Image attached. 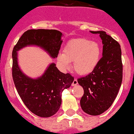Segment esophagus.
<instances>
[{
    "label": "esophagus",
    "instance_id": "esophagus-1",
    "mask_svg": "<svg viewBox=\"0 0 134 134\" xmlns=\"http://www.w3.org/2000/svg\"><path fill=\"white\" fill-rule=\"evenodd\" d=\"M77 84H78V81H77L76 79H75L74 80L73 82L72 83V86H76Z\"/></svg>",
    "mask_w": 134,
    "mask_h": 134
}]
</instances>
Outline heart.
<instances>
[{"mask_svg": "<svg viewBox=\"0 0 134 134\" xmlns=\"http://www.w3.org/2000/svg\"><path fill=\"white\" fill-rule=\"evenodd\" d=\"M102 49L96 41L84 38L70 40L58 54V62L62 67L67 69L73 61V69L78 75H87L93 72L99 64Z\"/></svg>", "mask_w": 134, "mask_h": 134, "instance_id": "b5f03b06", "label": "heart"}]
</instances>
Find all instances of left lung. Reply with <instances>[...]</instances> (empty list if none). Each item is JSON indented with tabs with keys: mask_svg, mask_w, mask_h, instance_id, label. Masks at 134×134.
Segmentation results:
<instances>
[{
	"mask_svg": "<svg viewBox=\"0 0 134 134\" xmlns=\"http://www.w3.org/2000/svg\"><path fill=\"white\" fill-rule=\"evenodd\" d=\"M91 32L98 34L102 40V57L95 70L78 78V82L84 91L80 100L82 109L89 115H98L111 106L121 86V49L119 43L105 32Z\"/></svg>",
	"mask_w": 134,
	"mask_h": 134,
	"instance_id": "1",
	"label": "left lung"
}]
</instances>
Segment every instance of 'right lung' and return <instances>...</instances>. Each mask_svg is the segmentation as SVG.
Here are the masks:
<instances>
[{
  "mask_svg": "<svg viewBox=\"0 0 134 134\" xmlns=\"http://www.w3.org/2000/svg\"><path fill=\"white\" fill-rule=\"evenodd\" d=\"M62 36V32L56 30H29L22 35L12 52V76L17 92L28 109L39 117H51L59 110L62 93L70 87L74 78L60 72L54 63H51L41 76L30 78L20 69L17 52L28 46H36L56 58L63 42Z\"/></svg>",
  "mask_w": 134,
  "mask_h": 134,
  "instance_id": "1",
  "label": "right lung"
}]
</instances>
